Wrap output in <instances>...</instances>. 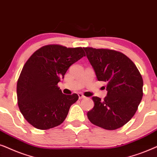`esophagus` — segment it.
I'll list each match as a JSON object with an SVG mask.
<instances>
[{
	"label": "esophagus",
	"instance_id": "34e87169",
	"mask_svg": "<svg viewBox=\"0 0 157 157\" xmlns=\"http://www.w3.org/2000/svg\"><path fill=\"white\" fill-rule=\"evenodd\" d=\"M78 96H79V98H80V99H82V98H85V96L82 93H78Z\"/></svg>",
	"mask_w": 157,
	"mask_h": 157
}]
</instances>
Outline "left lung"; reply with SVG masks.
<instances>
[{"label": "left lung", "mask_w": 157, "mask_h": 157, "mask_svg": "<svg viewBox=\"0 0 157 157\" xmlns=\"http://www.w3.org/2000/svg\"><path fill=\"white\" fill-rule=\"evenodd\" d=\"M99 81L106 82L104 100L94 96L93 108L87 112L92 124L116 130L127 124L143 97V79L135 64L124 54L109 49L84 47Z\"/></svg>", "instance_id": "1"}]
</instances>
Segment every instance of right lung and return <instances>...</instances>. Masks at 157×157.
Returning <instances> with one entry per match:
<instances>
[{"mask_svg":"<svg viewBox=\"0 0 157 157\" xmlns=\"http://www.w3.org/2000/svg\"><path fill=\"white\" fill-rule=\"evenodd\" d=\"M82 47L48 44L37 49L23 67L17 82L19 110L31 126L48 130L63 123L76 93L64 95L58 87L69 67L85 57Z\"/></svg>","mask_w":157,"mask_h":157,"instance_id":"right-lung-1","label":"right lung"}]
</instances>
